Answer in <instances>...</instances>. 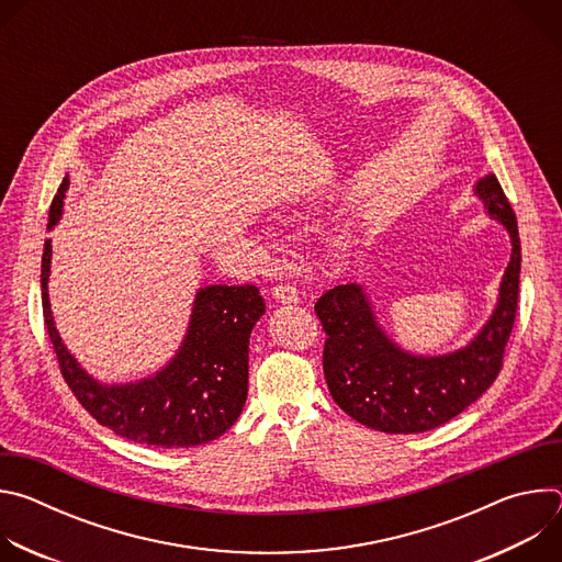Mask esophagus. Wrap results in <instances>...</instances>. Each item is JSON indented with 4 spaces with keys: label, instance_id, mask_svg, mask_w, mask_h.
I'll return each instance as SVG.
<instances>
[{
    "label": "esophagus",
    "instance_id": "esophagus-1",
    "mask_svg": "<svg viewBox=\"0 0 562 562\" xmlns=\"http://www.w3.org/2000/svg\"><path fill=\"white\" fill-rule=\"evenodd\" d=\"M273 297H276L278 302H282V304H295V302H300L297 291H295L293 286H289V284H278V286H273Z\"/></svg>",
    "mask_w": 562,
    "mask_h": 562
}]
</instances>
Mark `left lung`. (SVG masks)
<instances>
[{
  "label": "left lung",
  "instance_id": "8db88e82",
  "mask_svg": "<svg viewBox=\"0 0 562 562\" xmlns=\"http://www.w3.org/2000/svg\"><path fill=\"white\" fill-rule=\"evenodd\" d=\"M490 220L509 235L512 258L501 278L496 306L475 336L447 353H416L380 325L362 282L338 284L315 302L327 331L325 378L338 407L364 427L384 434L436 429L483 395L496 380L509 340L520 284V237L512 204L494 173L473 184Z\"/></svg>",
  "mask_w": 562,
  "mask_h": 562
}]
</instances>
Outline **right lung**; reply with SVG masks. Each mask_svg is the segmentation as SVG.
Listing matches in <instances>:
<instances>
[{
	"label": "right lung",
	"mask_w": 562,
	"mask_h": 562,
	"mask_svg": "<svg viewBox=\"0 0 562 562\" xmlns=\"http://www.w3.org/2000/svg\"><path fill=\"white\" fill-rule=\"evenodd\" d=\"M68 187L66 176L48 211V231L61 220ZM50 260L53 247L46 239L42 256L44 323L64 380L100 425L133 442L167 449L206 445L235 425L249 391L251 331L265 315V300L256 286H200L176 356L139 380L104 382L77 362L55 327L48 300Z\"/></svg>",
	"instance_id": "1"
}]
</instances>
